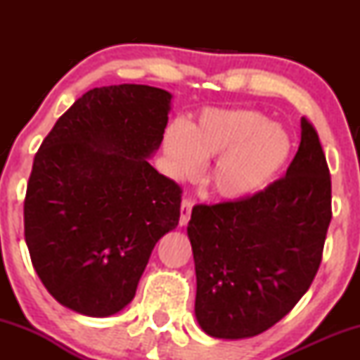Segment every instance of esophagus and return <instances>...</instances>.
Segmentation results:
<instances>
[{"label":"esophagus","mask_w":360,"mask_h":360,"mask_svg":"<svg viewBox=\"0 0 360 360\" xmlns=\"http://www.w3.org/2000/svg\"><path fill=\"white\" fill-rule=\"evenodd\" d=\"M191 210H193V201L191 200H184L181 203V217H179V225L186 226L188 225L189 218H191Z\"/></svg>","instance_id":"34e87169"}]
</instances>
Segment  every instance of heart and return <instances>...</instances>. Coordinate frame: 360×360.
Wrapping results in <instances>:
<instances>
[{
	"label": "heart",
	"mask_w": 360,
	"mask_h": 360,
	"mask_svg": "<svg viewBox=\"0 0 360 360\" xmlns=\"http://www.w3.org/2000/svg\"><path fill=\"white\" fill-rule=\"evenodd\" d=\"M162 148L172 179H193L214 159L206 186L226 200H245L278 177L291 157L292 140L255 110L206 108L193 125L172 123Z\"/></svg>",
	"instance_id": "1"
}]
</instances>
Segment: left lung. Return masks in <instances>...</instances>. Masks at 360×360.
Segmentation results:
<instances>
[{"label": "left lung", "mask_w": 360, "mask_h": 360, "mask_svg": "<svg viewBox=\"0 0 360 360\" xmlns=\"http://www.w3.org/2000/svg\"><path fill=\"white\" fill-rule=\"evenodd\" d=\"M330 220L328 166L303 117L298 152L283 179L245 200L193 208L188 237L201 330L238 340L286 316L315 279Z\"/></svg>", "instance_id": "1"}]
</instances>
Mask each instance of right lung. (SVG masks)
Returning <instances> with one entry per match:
<instances>
[{"label": "right lung", "mask_w": 360, "mask_h": 360, "mask_svg": "<svg viewBox=\"0 0 360 360\" xmlns=\"http://www.w3.org/2000/svg\"><path fill=\"white\" fill-rule=\"evenodd\" d=\"M172 94L146 84L94 88L57 120L34 159L25 242L47 291L86 316L117 315L164 235L181 188L148 164Z\"/></svg>", "instance_id": "1"}]
</instances>
